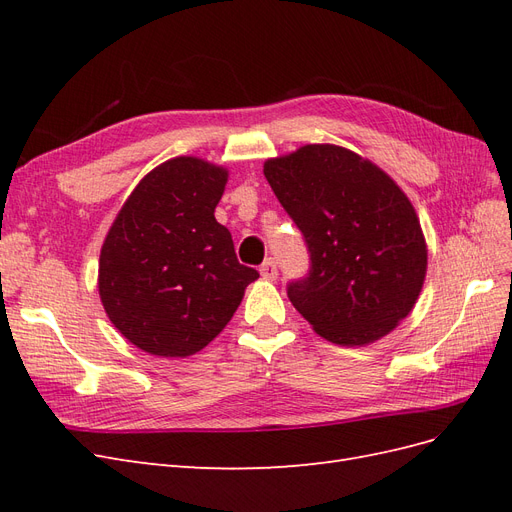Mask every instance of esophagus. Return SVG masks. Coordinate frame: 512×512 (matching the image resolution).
Masks as SVG:
<instances>
[{
    "mask_svg": "<svg viewBox=\"0 0 512 512\" xmlns=\"http://www.w3.org/2000/svg\"><path fill=\"white\" fill-rule=\"evenodd\" d=\"M260 275L265 277V280H275V277H277V262L273 258H267L260 265Z\"/></svg>",
    "mask_w": 512,
    "mask_h": 512,
    "instance_id": "1",
    "label": "esophagus"
}]
</instances>
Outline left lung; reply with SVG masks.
Segmentation results:
<instances>
[{"label":"left lung","mask_w":512,"mask_h":512,"mask_svg":"<svg viewBox=\"0 0 512 512\" xmlns=\"http://www.w3.org/2000/svg\"><path fill=\"white\" fill-rule=\"evenodd\" d=\"M265 177L303 232L309 273L288 299L337 346L389 335L421 294L427 243L408 196L382 168L337 145L265 162Z\"/></svg>","instance_id":"obj_1"}]
</instances>
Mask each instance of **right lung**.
Masks as SVG:
<instances>
[{"label":"right lung","mask_w":512,"mask_h":512,"mask_svg":"<svg viewBox=\"0 0 512 512\" xmlns=\"http://www.w3.org/2000/svg\"><path fill=\"white\" fill-rule=\"evenodd\" d=\"M228 170L179 156L147 173L100 252L98 290L115 329L149 354L190 356L230 322L258 271L215 220Z\"/></svg>","instance_id":"obj_1"}]
</instances>
